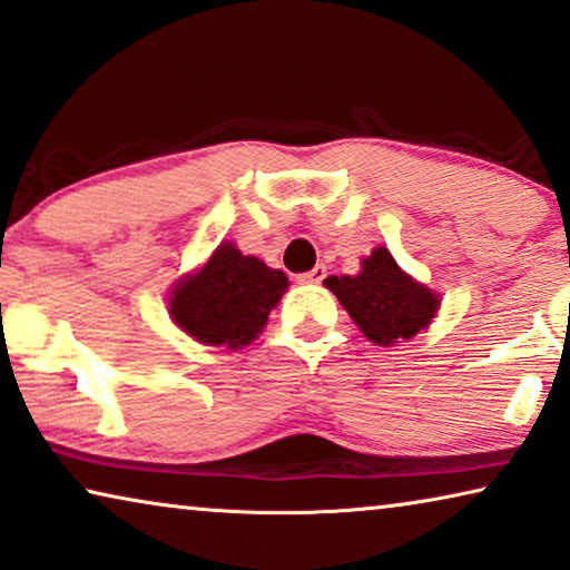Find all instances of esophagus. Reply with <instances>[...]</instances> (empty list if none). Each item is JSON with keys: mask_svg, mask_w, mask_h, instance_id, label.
I'll return each mask as SVG.
<instances>
[{"mask_svg": "<svg viewBox=\"0 0 570 570\" xmlns=\"http://www.w3.org/2000/svg\"><path fill=\"white\" fill-rule=\"evenodd\" d=\"M324 276H327V266L317 264L312 271H306V274H302L299 282H302V284H322Z\"/></svg>", "mask_w": 570, "mask_h": 570, "instance_id": "34e87169", "label": "esophagus"}]
</instances>
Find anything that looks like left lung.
Returning <instances> with one entry per match:
<instances>
[{
  "mask_svg": "<svg viewBox=\"0 0 570 570\" xmlns=\"http://www.w3.org/2000/svg\"><path fill=\"white\" fill-rule=\"evenodd\" d=\"M360 266L357 276H330L324 286L370 342L391 347L415 337L436 317L439 294L405 274L385 246L373 248Z\"/></svg>",
  "mask_w": 570,
  "mask_h": 570,
  "instance_id": "left-lung-1",
  "label": "left lung"
}]
</instances>
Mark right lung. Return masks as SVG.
<instances>
[{"mask_svg": "<svg viewBox=\"0 0 570 570\" xmlns=\"http://www.w3.org/2000/svg\"><path fill=\"white\" fill-rule=\"evenodd\" d=\"M286 288L284 271L243 256L233 243H220L195 274L171 288L169 317L203 345L240 350L266 327Z\"/></svg>", "mask_w": 570, "mask_h": 570, "instance_id": "1", "label": "right lung"}]
</instances>
